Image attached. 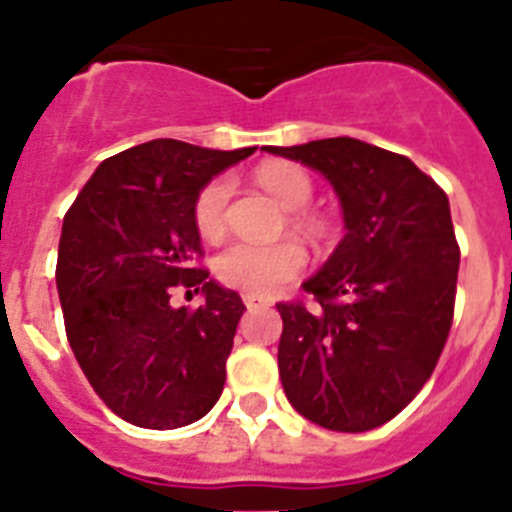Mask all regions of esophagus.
Masks as SVG:
<instances>
[{
	"label": "esophagus",
	"instance_id": "esophagus-1",
	"mask_svg": "<svg viewBox=\"0 0 512 512\" xmlns=\"http://www.w3.org/2000/svg\"><path fill=\"white\" fill-rule=\"evenodd\" d=\"M244 307L247 309H257V307H265V302L260 299V296L255 294H244Z\"/></svg>",
	"mask_w": 512,
	"mask_h": 512
}]
</instances>
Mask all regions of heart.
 Returning <instances> with one entry per match:
<instances>
[{
    "label": "heart",
    "mask_w": 512,
    "mask_h": 512,
    "mask_svg": "<svg viewBox=\"0 0 512 512\" xmlns=\"http://www.w3.org/2000/svg\"><path fill=\"white\" fill-rule=\"evenodd\" d=\"M257 182L286 210H299L312 200V179L291 163H265L257 169ZM231 197V182L218 176L205 184L197 195L195 223L205 239H218L226 226V205ZM307 255L302 244L283 239L276 244L234 242L216 260V273L226 286L255 296H270L302 273Z\"/></svg>",
    "instance_id": "b5f03b06"
}]
</instances>
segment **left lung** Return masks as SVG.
Here are the masks:
<instances>
[{"instance_id": "1", "label": "left lung", "mask_w": 512, "mask_h": 512, "mask_svg": "<svg viewBox=\"0 0 512 512\" xmlns=\"http://www.w3.org/2000/svg\"><path fill=\"white\" fill-rule=\"evenodd\" d=\"M263 150L325 176L346 229L304 281L317 307L276 304L283 393L317 427H380L422 390L448 341L461 263L448 195L411 158L356 137Z\"/></svg>"}]
</instances>
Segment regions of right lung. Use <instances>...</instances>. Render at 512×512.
<instances>
[{"instance_id":"obj_1","label":"right lung","mask_w":512,"mask_h":512,"mask_svg":"<svg viewBox=\"0 0 512 512\" xmlns=\"http://www.w3.org/2000/svg\"><path fill=\"white\" fill-rule=\"evenodd\" d=\"M257 148L213 150L150 140L93 171L62 223L57 291L72 354L124 422L176 429L221 398L242 296L195 268L205 184ZM174 285L204 291L190 313Z\"/></svg>"}]
</instances>
